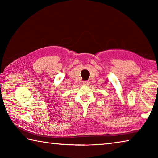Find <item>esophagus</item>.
<instances>
[{"label":"esophagus","mask_w":158,"mask_h":158,"mask_svg":"<svg viewBox=\"0 0 158 158\" xmlns=\"http://www.w3.org/2000/svg\"><path fill=\"white\" fill-rule=\"evenodd\" d=\"M90 84V82L89 81H83V84L85 85H88Z\"/></svg>","instance_id":"esophagus-1"}]
</instances>
